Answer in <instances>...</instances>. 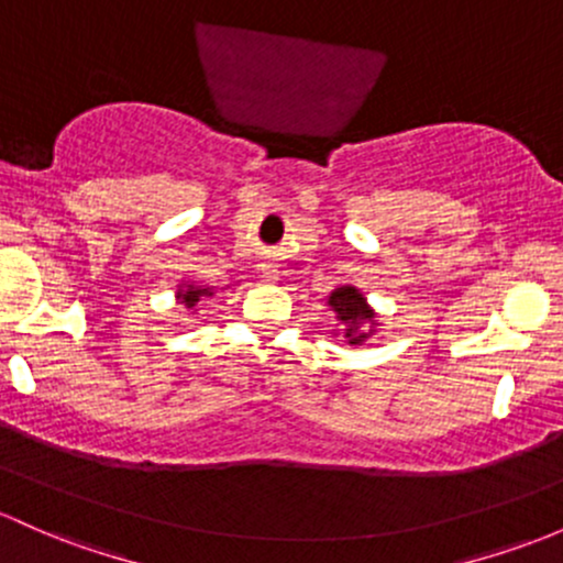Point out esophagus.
<instances>
[{
  "label": "esophagus",
  "instance_id": "esophagus-1",
  "mask_svg": "<svg viewBox=\"0 0 563 563\" xmlns=\"http://www.w3.org/2000/svg\"><path fill=\"white\" fill-rule=\"evenodd\" d=\"M260 271H263L265 282L279 279V265H276V263H263V268H260Z\"/></svg>",
  "mask_w": 563,
  "mask_h": 563
}]
</instances>
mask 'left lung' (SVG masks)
I'll list each match as a JSON object with an SVG mask.
<instances>
[{"instance_id":"1","label":"left lung","mask_w":563,"mask_h":563,"mask_svg":"<svg viewBox=\"0 0 563 563\" xmlns=\"http://www.w3.org/2000/svg\"><path fill=\"white\" fill-rule=\"evenodd\" d=\"M328 303L332 311H335L338 322L346 328L343 330V338H346V343H352V346H362V343L376 332L371 330L376 328V311L367 306L365 295L356 287H338L328 298Z\"/></svg>"}]
</instances>
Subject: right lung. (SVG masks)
<instances>
[{
	"instance_id": "add662e5",
	"label": "right lung",
	"mask_w": 563,
	"mask_h": 563,
	"mask_svg": "<svg viewBox=\"0 0 563 563\" xmlns=\"http://www.w3.org/2000/svg\"><path fill=\"white\" fill-rule=\"evenodd\" d=\"M207 295H211L209 287H196V284H185V287H179L177 300H179V303H185V308H196L198 300L207 298Z\"/></svg>"
}]
</instances>
